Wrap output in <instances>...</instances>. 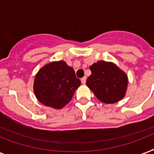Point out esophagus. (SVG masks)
<instances>
[{"label":"esophagus","mask_w":154,"mask_h":154,"mask_svg":"<svg viewBox=\"0 0 154 154\" xmlns=\"http://www.w3.org/2000/svg\"><path fill=\"white\" fill-rule=\"evenodd\" d=\"M81 81H82V84H85V82H86V77H82V79H81Z\"/></svg>","instance_id":"1"}]
</instances>
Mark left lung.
Segmentation results:
<instances>
[{"instance_id": "left-lung-1", "label": "left lung", "mask_w": 154, "mask_h": 154, "mask_svg": "<svg viewBox=\"0 0 154 154\" xmlns=\"http://www.w3.org/2000/svg\"><path fill=\"white\" fill-rule=\"evenodd\" d=\"M91 75L86 85L101 102L113 104L125 97L128 85L126 74L114 64L97 61L89 67Z\"/></svg>"}]
</instances>
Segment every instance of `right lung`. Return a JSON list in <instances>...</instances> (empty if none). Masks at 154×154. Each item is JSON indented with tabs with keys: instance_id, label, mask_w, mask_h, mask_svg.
<instances>
[{
	"instance_id": "right-lung-1",
	"label": "right lung",
	"mask_w": 154,
	"mask_h": 154,
	"mask_svg": "<svg viewBox=\"0 0 154 154\" xmlns=\"http://www.w3.org/2000/svg\"><path fill=\"white\" fill-rule=\"evenodd\" d=\"M81 81L72 68L63 61L49 63L39 70L34 80V94L43 105L61 109L72 99Z\"/></svg>"
}]
</instances>
